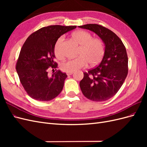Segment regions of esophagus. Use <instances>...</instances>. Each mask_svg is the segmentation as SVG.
Returning <instances> with one entry per match:
<instances>
[{
	"instance_id": "1",
	"label": "esophagus",
	"mask_w": 147,
	"mask_h": 147,
	"mask_svg": "<svg viewBox=\"0 0 147 147\" xmlns=\"http://www.w3.org/2000/svg\"><path fill=\"white\" fill-rule=\"evenodd\" d=\"M73 72H67V75H72L73 74Z\"/></svg>"
}]
</instances>
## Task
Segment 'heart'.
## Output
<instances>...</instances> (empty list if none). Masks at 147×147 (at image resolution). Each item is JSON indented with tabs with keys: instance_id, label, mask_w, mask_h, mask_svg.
<instances>
[{
	"instance_id": "1",
	"label": "heart",
	"mask_w": 147,
	"mask_h": 147,
	"mask_svg": "<svg viewBox=\"0 0 147 147\" xmlns=\"http://www.w3.org/2000/svg\"><path fill=\"white\" fill-rule=\"evenodd\" d=\"M72 37L80 46L76 58L70 59L61 65V70L66 72H74L87 66L88 63L91 65L99 63L105 54L104 42L99 38H93L90 32L84 30H77L72 34ZM64 37L57 39L54 46V54L57 59L63 60L65 55L62 48Z\"/></svg>"
}]
</instances>
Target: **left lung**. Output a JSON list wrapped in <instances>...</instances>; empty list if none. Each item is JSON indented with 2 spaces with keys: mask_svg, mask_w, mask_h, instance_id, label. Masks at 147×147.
I'll return each mask as SVG.
<instances>
[{
  "mask_svg": "<svg viewBox=\"0 0 147 147\" xmlns=\"http://www.w3.org/2000/svg\"><path fill=\"white\" fill-rule=\"evenodd\" d=\"M79 28L90 30L103 40L104 56L96 67L84 72L80 86L86 98L95 102L110 99L117 94L128 73V57L121 40L101 25L88 24Z\"/></svg>",
  "mask_w": 147,
  "mask_h": 147,
  "instance_id": "1",
  "label": "left lung"
}]
</instances>
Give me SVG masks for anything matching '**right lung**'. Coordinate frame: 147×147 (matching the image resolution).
Masks as SVG:
<instances>
[{
    "instance_id": "obj_1",
    "label": "right lung",
    "mask_w": 147,
    "mask_h": 147,
    "mask_svg": "<svg viewBox=\"0 0 147 147\" xmlns=\"http://www.w3.org/2000/svg\"><path fill=\"white\" fill-rule=\"evenodd\" d=\"M76 28V26H48L31 34L26 39L17 60L16 69L21 83L31 98L49 101L63 90L67 75L59 70L54 72L57 63L55 61L54 46L62 35ZM50 69L53 71L51 77L48 74Z\"/></svg>"
}]
</instances>
